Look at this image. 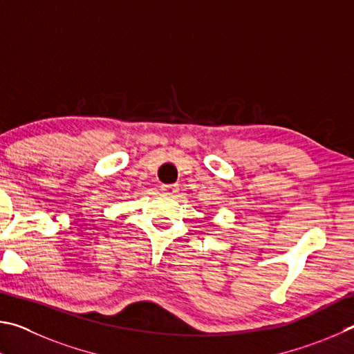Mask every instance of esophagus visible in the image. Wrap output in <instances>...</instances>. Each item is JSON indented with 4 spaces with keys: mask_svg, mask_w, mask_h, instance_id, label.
Listing matches in <instances>:
<instances>
[{
    "mask_svg": "<svg viewBox=\"0 0 354 354\" xmlns=\"http://www.w3.org/2000/svg\"><path fill=\"white\" fill-rule=\"evenodd\" d=\"M161 191H163L165 194L172 196L178 191V185H176V183H174V185H163V187H161Z\"/></svg>",
    "mask_w": 354,
    "mask_h": 354,
    "instance_id": "1",
    "label": "esophagus"
}]
</instances>
